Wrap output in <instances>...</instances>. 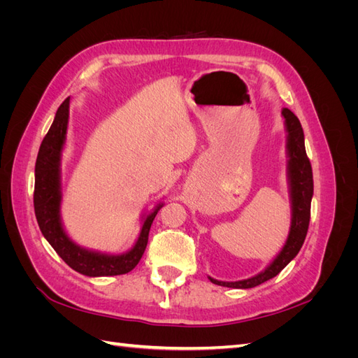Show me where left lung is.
I'll use <instances>...</instances> for the list:
<instances>
[{"label": "left lung", "instance_id": "8db88e82", "mask_svg": "<svg viewBox=\"0 0 358 358\" xmlns=\"http://www.w3.org/2000/svg\"><path fill=\"white\" fill-rule=\"evenodd\" d=\"M282 115L285 117V125L288 131V176L292 203V220L287 243L282 248V251L273 259V263L264 272L258 273L254 278L237 280V282H222V280L209 278L210 282L216 285L230 288H254L263 284L266 280L275 278L299 254L303 242H305L309 229L310 201L313 196L312 166L306 155L305 134H303V128L299 117L289 109H287V107L282 110Z\"/></svg>", "mask_w": 358, "mask_h": 358}]
</instances>
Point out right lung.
I'll list each match as a JSON object with an SVG mask.
<instances>
[{
	"label": "right lung",
	"instance_id": "obj_1",
	"mask_svg": "<svg viewBox=\"0 0 358 358\" xmlns=\"http://www.w3.org/2000/svg\"><path fill=\"white\" fill-rule=\"evenodd\" d=\"M70 96L58 107L55 119L43 138L36 161V185H34V212L43 236L57 254L73 270L86 276H116L131 272L142 258L149 230L162 204L146 216L142 231L136 245L128 252L121 255H107L88 251L76 245L64 231L59 218L61 183H59V159L61 150L66 142L69 124Z\"/></svg>",
	"mask_w": 358,
	"mask_h": 358
}]
</instances>
